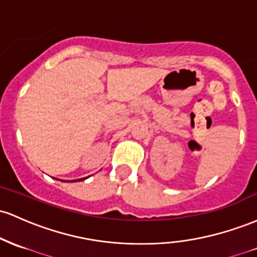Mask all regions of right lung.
<instances>
[{
	"mask_svg": "<svg viewBox=\"0 0 257 257\" xmlns=\"http://www.w3.org/2000/svg\"><path fill=\"white\" fill-rule=\"evenodd\" d=\"M78 180H83V179H78Z\"/></svg>",
	"mask_w": 257,
	"mask_h": 257,
	"instance_id": "1",
	"label": "right lung"
}]
</instances>
